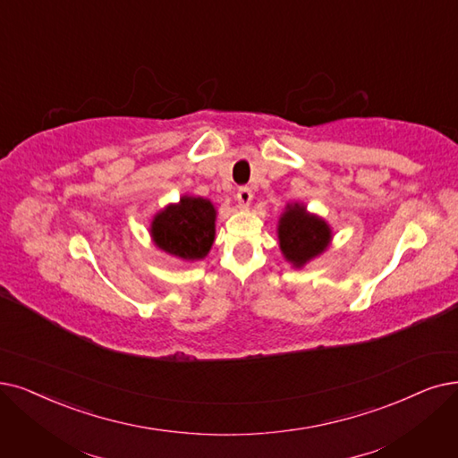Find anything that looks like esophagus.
<instances>
[{
	"mask_svg": "<svg viewBox=\"0 0 458 458\" xmlns=\"http://www.w3.org/2000/svg\"><path fill=\"white\" fill-rule=\"evenodd\" d=\"M251 199H253V193H251L250 188H241L239 193H236V200H239L241 208H248L250 203H251Z\"/></svg>",
	"mask_w": 458,
	"mask_h": 458,
	"instance_id": "34e87169",
	"label": "esophagus"
}]
</instances>
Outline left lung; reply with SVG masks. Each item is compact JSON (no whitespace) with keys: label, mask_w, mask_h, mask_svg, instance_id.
I'll return each mask as SVG.
<instances>
[{"label":"left lung","mask_w":458,"mask_h":458,"mask_svg":"<svg viewBox=\"0 0 458 458\" xmlns=\"http://www.w3.org/2000/svg\"><path fill=\"white\" fill-rule=\"evenodd\" d=\"M333 241V229L306 205L291 203L278 219V242L284 259L291 267L302 268L321 255Z\"/></svg>","instance_id":"1"}]
</instances>
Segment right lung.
<instances>
[{"instance_id": "right-lung-1", "label": "right lung", "mask_w": 458, "mask_h": 458, "mask_svg": "<svg viewBox=\"0 0 458 458\" xmlns=\"http://www.w3.org/2000/svg\"><path fill=\"white\" fill-rule=\"evenodd\" d=\"M216 214L212 200L182 195L178 203L167 205L152 217V242L182 261L205 259L216 239Z\"/></svg>"}]
</instances>
